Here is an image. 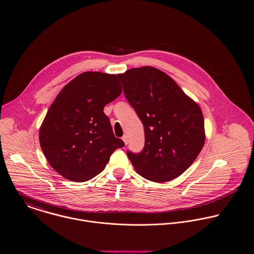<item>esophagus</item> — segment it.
<instances>
[{
  "instance_id": "obj_1",
  "label": "esophagus",
  "mask_w": 254,
  "mask_h": 254,
  "mask_svg": "<svg viewBox=\"0 0 254 254\" xmlns=\"http://www.w3.org/2000/svg\"><path fill=\"white\" fill-rule=\"evenodd\" d=\"M122 139H123V141L125 142V144L127 145V134H125V135L123 136V138H122Z\"/></svg>"
}]
</instances>
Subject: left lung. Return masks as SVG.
I'll return each mask as SVG.
<instances>
[{
  "instance_id": "obj_1",
  "label": "left lung",
  "mask_w": 254,
  "mask_h": 254,
  "mask_svg": "<svg viewBox=\"0 0 254 254\" xmlns=\"http://www.w3.org/2000/svg\"><path fill=\"white\" fill-rule=\"evenodd\" d=\"M118 77L144 127L143 150L127 152L135 171L155 183L180 177L197 158L205 142L199 105L156 67L130 68Z\"/></svg>"
}]
</instances>
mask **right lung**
Masks as SVG:
<instances>
[{"label": "right lung", "mask_w": 254, "mask_h": 254, "mask_svg": "<svg viewBox=\"0 0 254 254\" xmlns=\"http://www.w3.org/2000/svg\"><path fill=\"white\" fill-rule=\"evenodd\" d=\"M121 93L117 76L99 71L82 72L60 91L40 127L39 142L62 177L89 181L101 173L116 149L125 146L103 112Z\"/></svg>", "instance_id": "add662e5"}]
</instances>
